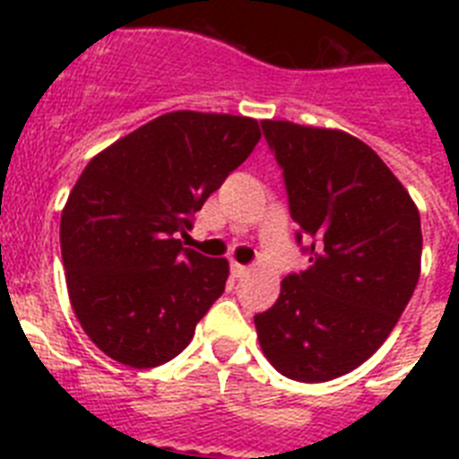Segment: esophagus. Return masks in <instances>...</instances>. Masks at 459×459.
<instances>
[{"label": "esophagus", "mask_w": 459, "mask_h": 459, "mask_svg": "<svg viewBox=\"0 0 459 459\" xmlns=\"http://www.w3.org/2000/svg\"><path fill=\"white\" fill-rule=\"evenodd\" d=\"M230 273H233V279H243L250 273V269L245 264H238V262H230Z\"/></svg>", "instance_id": "esophagus-1"}]
</instances>
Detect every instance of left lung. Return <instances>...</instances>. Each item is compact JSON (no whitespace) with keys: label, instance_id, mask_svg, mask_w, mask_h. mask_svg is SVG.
<instances>
[{"label":"left lung","instance_id":"obj_1","mask_svg":"<svg viewBox=\"0 0 459 459\" xmlns=\"http://www.w3.org/2000/svg\"><path fill=\"white\" fill-rule=\"evenodd\" d=\"M283 169L309 269L281 281L255 316L262 352L302 384L357 369L388 338L421 269V221L403 183L369 145L342 131L262 121Z\"/></svg>","mask_w":459,"mask_h":459}]
</instances>
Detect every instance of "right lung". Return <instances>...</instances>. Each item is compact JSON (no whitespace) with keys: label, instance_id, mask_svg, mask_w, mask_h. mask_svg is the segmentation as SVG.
Listing matches in <instances>:
<instances>
[{"label":"right lung","instance_id":"add662e5","mask_svg":"<svg viewBox=\"0 0 459 459\" xmlns=\"http://www.w3.org/2000/svg\"><path fill=\"white\" fill-rule=\"evenodd\" d=\"M259 138L255 118L171 111L90 159L59 236L71 307L104 355L150 369L193 341L229 262L183 247L178 233Z\"/></svg>","mask_w":459,"mask_h":459}]
</instances>
